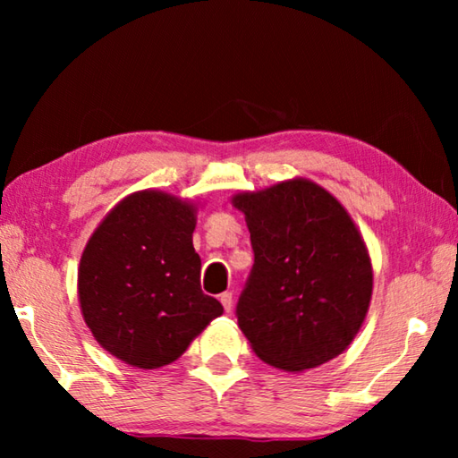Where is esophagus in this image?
I'll use <instances>...</instances> for the list:
<instances>
[{
  "instance_id": "34e87169",
  "label": "esophagus",
  "mask_w": 458,
  "mask_h": 458,
  "mask_svg": "<svg viewBox=\"0 0 458 458\" xmlns=\"http://www.w3.org/2000/svg\"><path fill=\"white\" fill-rule=\"evenodd\" d=\"M220 303L224 305V311H226V313L232 311V305H234V297H232L230 291L220 294Z\"/></svg>"
}]
</instances>
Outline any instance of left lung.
Returning a JSON list of instances; mask_svg holds the SVG:
<instances>
[{"instance_id":"8db88e82","label":"left lung","mask_w":458,"mask_h":458,"mask_svg":"<svg viewBox=\"0 0 458 458\" xmlns=\"http://www.w3.org/2000/svg\"><path fill=\"white\" fill-rule=\"evenodd\" d=\"M254 265L236 317L254 353L303 371L329 361L358 335L371 299V262L344 206L319 185L291 180L238 193Z\"/></svg>"}]
</instances>
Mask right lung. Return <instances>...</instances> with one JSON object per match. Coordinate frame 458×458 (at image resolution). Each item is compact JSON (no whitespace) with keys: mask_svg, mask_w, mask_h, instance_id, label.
I'll return each instance as SVG.
<instances>
[{"mask_svg":"<svg viewBox=\"0 0 458 458\" xmlns=\"http://www.w3.org/2000/svg\"><path fill=\"white\" fill-rule=\"evenodd\" d=\"M193 228V206L139 191L113 208L84 248V321L106 352L131 366H167L224 311L199 286Z\"/></svg>","mask_w":458,"mask_h":458,"instance_id":"1","label":"right lung"}]
</instances>
